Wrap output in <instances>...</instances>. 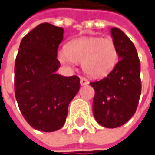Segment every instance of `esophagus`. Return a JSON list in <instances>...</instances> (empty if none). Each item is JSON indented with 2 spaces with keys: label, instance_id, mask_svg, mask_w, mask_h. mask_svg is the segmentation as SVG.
<instances>
[{
  "label": "esophagus",
  "instance_id": "esophagus-1",
  "mask_svg": "<svg viewBox=\"0 0 155 155\" xmlns=\"http://www.w3.org/2000/svg\"><path fill=\"white\" fill-rule=\"evenodd\" d=\"M80 82H81V85H88L89 84V81L87 80V79H85V78H81V80H80Z\"/></svg>",
  "mask_w": 155,
  "mask_h": 155
}]
</instances>
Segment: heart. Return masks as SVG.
I'll list each match as a JSON object with an SVG mask.
<instances>
[{
    "instance_id": "obj_1",
    "label": "heart",
    "mask_w": 155,
    "mask_h": 155,
    "mask_svg": "<svg viewBox=\"0 0 155 155\" xmlns=\"http://www.w3.org/2000/svg\"><path fill=\"white\" fill-rule=\"evenodd\" d=\"M57 58L64 67L73 69L81 62L83 72L91 77H104L118 61V49L111 38L81 37L69 41L58 51Z\"/></svg>"
}]
</instances>
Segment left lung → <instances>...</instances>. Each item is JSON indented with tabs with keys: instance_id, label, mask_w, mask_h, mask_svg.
<instances>
[{
	"instance_id": "8db88e82",
	"label": "left lung",
	"mask_w": 155,
	"mask_h": 155,
	"mask_svg": "<svg viewBox=\"0 0 155 155\" xmlns=\"http://www.w3.org/2000/svg\"><path fill=\"white\" fill-rule=\"evenodd\" d=\"M119 62L104 79L91 82L95 90L93 114L103 127L117 128L134 115L141 94L140 61L133 42L121 30L111 29Z\"/></svg>"
}]
</instances>
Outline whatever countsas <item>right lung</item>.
<instances>
[{"mask_svg": "<svg viewBox=\"0 0 155 155\" xmlns=\"http://www.w3.org/2000/svg\"><path fill=\"white\" fill-rule=\"evenodd\" d=\"M63 35L62 27L40 24L22 39L16 58V99L24 118L40 131L63 127L69 103L80 90L79 77L57 74Z\"/></svg>", "mask_w": 155, "mask_h": 155, "instance_id": "right-lung-1", "label": "right lung"}]
</instances>
